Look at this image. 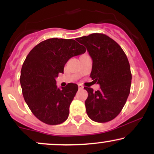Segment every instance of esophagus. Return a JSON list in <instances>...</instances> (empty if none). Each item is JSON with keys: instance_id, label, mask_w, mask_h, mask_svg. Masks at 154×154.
Segmentation results:
<instances>
[{"instance_id": "esophagus-1", "label": "esophagus", "mask_w": 154, "mask_h": 154, "mask_svg": "<svg viewBox=\"0 0 154 154\" xmlns=\"http://www.w3.org/2000/svg\"><path fill=\"white\" fill-rule=\"evenodd\" d=\"M78 89L79 90H82L83 89V86L82 85H78Z\"/></svg>"}]
</instances>
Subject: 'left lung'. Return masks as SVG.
<instances>
[{"label":"left lung","mask_w":154,"mask_h":154,"mask_svg":"<svg viewBox=\"0 0 154 154\" xmlns=\"http://www.w3.org/2000/svg\"><path fill=\"white\" fill-rule=\"evenodd\" d=\"M76 40L87 48L93 59L91 77L100 85V91L85 87L88 93L85 107L90 119L103 123L114 119L126 103L132 74L126 54L113 39L93 33Z\"/></svg>","instance_id":"left-lung-1"}]
</instances>
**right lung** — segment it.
<instances>
[{"label":"right lung","instance_id":"obj_1","mask_svg":"<svg viewBox=\"0 0 154 154\" xmlns=\"http://www.w3.org/2000/svg\"><path fill=\"white\" fill-rule=\"evenodd\" d=\"M85 51V48L72 39L51 38L38 44L27 55L21 70L20 83L24 100L39 120L56 125L67 119L78 86L69 83L59 89L56 77L63 73L70 58Z\"/></svg>","mask_w":154,"mask_h":154}]
</instances>
